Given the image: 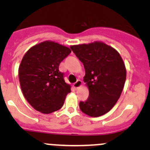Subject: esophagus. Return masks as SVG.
I'll list each match as a JSON object with an SVG mask.
<instances>
[{"label": "esophagus", "instance_id": "esophagus-1", "mask_svg": "<svg viewBox=\"0 0 150 150\" xmlns=\"http://www.w3.org/2000/svg\"><path fill=\"white\" fill-rule=\"evenodd\" d=\"M82 81L80 80H77L76 81V82H75V83L73 84V87L77 89H78L79 87H80V86H82Z\"/></svg>", "mask_w": 150, "mask_h": 150}]
</instances>
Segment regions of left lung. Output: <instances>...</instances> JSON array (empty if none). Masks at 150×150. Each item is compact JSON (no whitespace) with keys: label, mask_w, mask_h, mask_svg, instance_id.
Returning a JSON list of instances; mask_svg holds the SVG:
<instances>
[{"label":"left lung","mask_w":150,"mask_h":150,"mask_svg":"<svg viewBox=\"0 0 150 150\" xmlns=\"http://www.w3.org/2000/svg\"><path fill=\"white\" fill-rule=\"evenodd\" d=\"M73 52L83 63L84 81L89 87V98L80 101L85 114L97 117L105 114L119 99L126 79V70L120 54L101 42L72 46Z\"/></svg>","instance_id":"8db88e82"}]
</instances>
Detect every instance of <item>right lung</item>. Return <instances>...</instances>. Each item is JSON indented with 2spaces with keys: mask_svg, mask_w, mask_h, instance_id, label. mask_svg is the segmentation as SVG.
I'll list each match as a JSON object with an SVG mask.
<instances>
[{
  "mask_svg": "<svg viewBox=\"0 0 150 150\" xmlns=\"http://www.w3.org/2000/svg\"><path fill=\"white\" fill-rule=\"evenodd\" d=\"M71 52L53 42L34 46L25 53L19 68V80L25 99L43 113L58 111L64 104L70 86L65 82L59 65Z\"/></svg>",
  "mask_w": 150,
  "mask_h": 150,
  "instance_id": "add662e5",
  "label": "right lung"
}]
</instances>
